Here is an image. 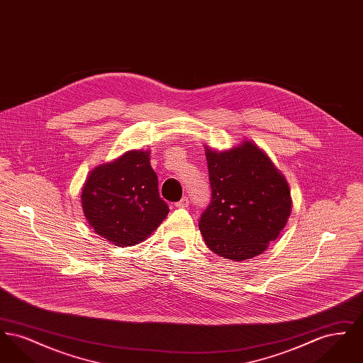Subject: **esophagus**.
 Returning a JSON list of instances; mask_svg holds the SVG:
<instances>
[{"label": "esophagus", "instance_id": "obj_1", "mask_svg": "<svg viewBox=\"0 0 363 363\" xmlns=\"http://www.w3.org/2000/svg\"><path fill=\"white\" fill-rule=\"evenodd\" d=\"M175 207L178 208H188L189 207V199L185 196V197H182L177 204H175Z\"/></svg>", "mask_w": 363, "mask_h": 363}]
</instances>
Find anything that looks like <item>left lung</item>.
<instances>
[{
  "label": "left lung",
  "instance_id": "obj_1",
  "mask_svg": "<svg viewBox=\"0 0 363 363\" xmlns=\"http://www.w3.org/2000/svg\"><path fill=\"white\" fill-rule=\"evenodd\" d=\"M212 189L199 227L208 247L233 261L253 259L275 241L291 213L284 175L257 144L216 151L206 145Z\"/></svg>",
  "mask_w": 363,
  "mask_h": 363
}]
</instances>
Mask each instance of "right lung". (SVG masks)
<instances>
[{"mask_svg":"<svg viewBox=\"0 0 363 363\" xmlns=\"http://www.w3.org/2000/svg\"><path fill=\"white\" fill-rule=\"evenodd\" d=\"M82 207L96 234L116 246L147 240L169 213L148 150H132L88 174Z\"/></svg>","mask_w":363,"mask_h":363,"instance_id":"right-lung-1","label":"right lung"}]
</instances>
